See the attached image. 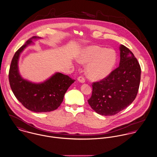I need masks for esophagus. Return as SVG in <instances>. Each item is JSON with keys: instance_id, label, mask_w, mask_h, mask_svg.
Returning a JSON list of instances; mask_svg holds the SVG:
<instances>
[{"instance_id": "obj_1", "label": "esophagus", "mask_w": 157, "mask_h": 157, "mask_svg": "<svg viewBox=\"0 0 157 157\" xmlns=\"http://www.w3.org/2000/svg\"><path fill=\"white\" fill-rule=\"evenodd\" d=\"M78 81L81 83H84L85 82V79L83 76H79L78 78Z\"/></svg>"}]
</instances>
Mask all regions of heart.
I'll return each mask as SVG.
<instances>
[{
    "label": "heart",
    "instance_id": "b5f03b06",
    "mask_svg": "<svg viewBox=\"0 0 157 157\" xmlns=\"http://www.w3.org/2000/svg\"><path fill=\"white\" fill-rule=\"evenodd\" d=\"M78 61L81 64L88 63L86 73L89 78L101 80L113 71L117 62V53L112 49L91 46L82 51Z\"/></svg>",
    "mask_w": 157,
    "mask_h": 157
}]
</instances>
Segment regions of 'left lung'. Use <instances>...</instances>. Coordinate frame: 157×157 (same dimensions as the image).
<instances>
[{
	"label": "left lung",
	"mask_w": 157,
	"mask_h": 157,
	"mask_svg": "<svg viewBox=\"0 0 157 157\" xmlns=\"http://www.w3.org/2000/svg\"><path fill=\"white\" fill-rule=\"evenodd\" d=\"M119 66L99 82H93L88 104L98 114L113 116L136 99L139 88L141 68L137 58L126 46H120Z\"/></svg>",
	"instance_id": "1"
}]
</instances>
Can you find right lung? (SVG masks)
<instances>
[{
  "label": "right lung",
  "mask_w": 157,
  "mask_h": 157,
  "mask_svg": "<svg viewBox=\"0 0 157 157\" xmlns=\"http://www.w3.org/2000/svg\"><path fill=\"white\" fill-rule=\"evenodd\" d=\"M39 38L33 36L15 53L9 71V81L14 94L26 108L36 113H46L60 106L66 92L75 81L58 72L44 82L38 84L21 78L18 67L20 55L33 43V39Z\"/></svg>",
  "instance_id": "add662e5"
}]
</instances>
